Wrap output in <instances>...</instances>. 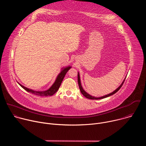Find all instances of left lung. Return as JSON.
<instances>
[{
	"label": "left lung",
	"mask_w": 146,
	"mask_h": 146,
	"mask_svg": "<svg viewBox=\"0 0 146 146\" xmlns=\"http://www.w3.org/2000/svg\"><path fill=\"white\" fill-rule=\"evenodd\" d=\"M77 77H78V86H79V88H80V91H81V94H82L83 95H84L86 98H88V99H95V100L101 99L109 97V96H111V95H112L115 94V93H116L117 91H118L121 88V87L122 86V85H123V84L124 81H125V80H124L122 82V84L120 85V86H119L117 89H116L114 91H113V92H111V93H110V94H108V95H105V96H103L99 97V98H96V97H94V96H91L90 95H89L88 94H87L84 90H83V88H82V86H81V84L80 78V76H79V73H78V76H77Z\"/></svg>",
	"instance_id": "left-lung-1"
}]
</instances>
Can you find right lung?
Masks as SVG:
<instances>
[{
  "label": "right lung",
  "instance_id": "obj_1",
  "mask_svg": "<svg viewBox=\"0 0 146 146\" xmlns=\"http://www.w3.org/2000/svg\"><path fill=\"white\" fill-rule=\"evenodd\" d=\"M70 68H71L70 66H68V67H66V68L63 69V70L61 71V72L57 76V78H56L55 82L53 84V85L50 87V88H49L48 90L45 91H35L30 90L29 88H27L25 87L24 86H22L21 84H19L25 90H26L27 91L31 92L33 94H35V95L41 96H51V95H54L55 93H56V92L58 90L62 81H63V80H64V78L65 77V74H66Z\"/></svg>",
  "mask_w": 146,
  "mask_h": 146
}]
</instances>
